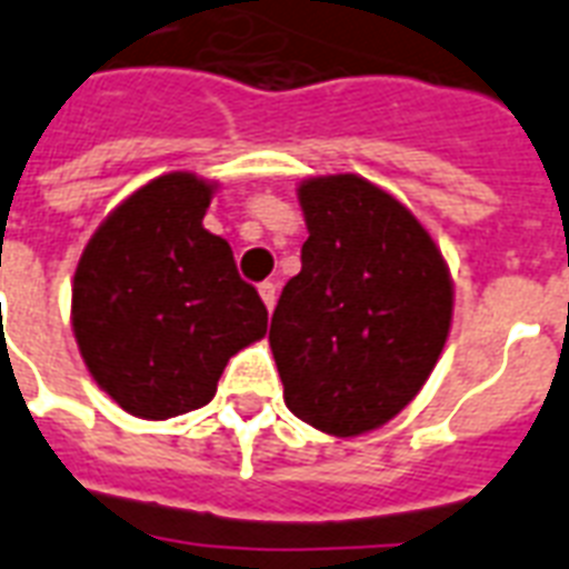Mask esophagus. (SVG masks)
<instances>
[{
  "label": "esophagus",
  "instance_id": "esophagus-1",
  "mask_svg": "<svg viewBox=\"0 0 569 569\" xmlns=\"http://www.w3.org/2000/svg\"><path fill=\"white\" fill-rule=\"evenodd\" d=\"M258 293H261L267 311H272V308H276V297H279V293H276V284H272V281H263L261 288H258Z\"/></svg>",
  "mask_w": 569,
  "mask_h": 569
}]
</instances>
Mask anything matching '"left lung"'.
<instances>
[{
  "label": "left lung",
  "instance_id": "left-lung-1",
  "mask_svg": "<svg viewBox=\"0 0 569 569\" xmlns=\"http://www.w3.org/2000/svg\"><path fill=\"white\" fill-rule=\"evenodd\" d=\"M302 270L272 311L284 403L306 425L359 436L427 382L451 329L453 281L407 204L359 174L308 178Z\"/></svg>",
  "mask_w": 569,
  "mask_h": 569
}]
</instances>
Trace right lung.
Returning <instances> with one entry per match:
<instances>
[{
    "label": "right lung",
    "instance_id": "right-lung-1",
    "mask_svg": "<svg viewBox=\"0 0 569 569\" xmlns=\"http://www.w3.org/2000/svg\"><path fill=\"white\" fill-rule=\"evenodd\" d=\"M216 183L192 171L148 180L106 216L73 272L70 323L100 389L136 418L210 403L224 365L267 335V308L207 231Z\"/></svg>",
    "mask_w": 569,
    "mask_h": 569
}]
</instances>
